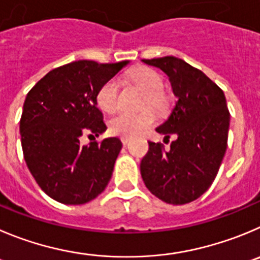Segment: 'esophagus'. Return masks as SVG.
Masks as SVG:
<instances>
[{
  "mask_svg": "<svg viewBox=\"0 0 260 260\" xmlns=\"http://www.w3.org/2000/svg\"><path fill=\"white\" fill-rule=\"evenodd\" d=\"M129 141H131V138H125V137L122 138V144L124 145V146H125V145L129 144Z\"/></svg>",
  "mask_w": 260,
  "mask_h": 260,
  "instance_id": "esophagus-1",
  "label": "esophagus"
}]
</instances>
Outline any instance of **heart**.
<instances>
[{"label":"heart","mask_w":260,"mask_h":260,"mask_svg":"<svg viewBox=\"0 0 260 260\" xmlns=\"http://www.w3.org/2000/svg\"><path fill=\"white\" fill-rule=\"evenodd\" d=\"M129 79L144 93L142 106H150L161 113L167 108V97L161 92L163 78L156 70L149 67H138L132 70ZM97 106L108 114H113L119 106V82L110 78L101 84L96 94ZM156 120V116L150 109H144L140 113H120L110 119L109 131L111 135L119 137H136L149 129Z\"/></svg>","instance_id":"heart-1"}]
</instances>
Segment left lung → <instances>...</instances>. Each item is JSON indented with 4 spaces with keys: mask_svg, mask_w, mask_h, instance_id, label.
Returning <instances> with one entry per match:
<instances>
[{
    "mask_svg": "<svg viewBox=\"0 0 260 260\" xmlns=\"http://www.w3.org/2000/svg\"><path fill=\"white\" fill-rule=\"evenodd\" d=\"M142 61L160 68L171 81L177 101L156 128L168 140L149 142L141 176L150 192L164 203L182 205L200 198L214 181L227 149L230 111L222 89L201 70L182 59L164 56Z\"/></svg>",
    "mask_w": 260,
    "mask_h": 260,
    "instance_id": "left-lung-1",
    "label": "left lung"
}]
</instances>
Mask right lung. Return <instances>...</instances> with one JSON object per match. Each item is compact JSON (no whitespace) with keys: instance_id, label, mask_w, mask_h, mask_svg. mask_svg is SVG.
<instances>
[{"instance_id":"add662e5","label":"right lung","mask_w":260,"mask_h":260,"mask_svg":"<svg viewBox=\"0 0 260 260\" xmlns=\"http://www.w3.org/2000/svg\"><path fill=\"white\" fill-rule=\"evenodd\" d=\"M127 64L73 61L48 72L26 94L20 118L24 159L53 200L79 205L108 186L120 140L110 137L84 146L79 141L81 136H99L106 129L97 91Z\"/></svg>"}]
</instances>
